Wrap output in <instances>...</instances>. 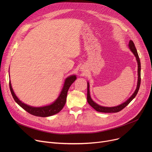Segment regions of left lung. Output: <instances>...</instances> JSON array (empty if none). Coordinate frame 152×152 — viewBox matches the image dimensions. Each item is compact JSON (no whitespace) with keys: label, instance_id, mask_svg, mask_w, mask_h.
<instances>
[{"label":"left lung","instance_id":"left-lung-1","mask_svg":"<svg viewBox=\"0 0 152 152\" xmlns=\"http://www.w3.org/2000/svg\"><path fill=\"white\" fill-rule=\"evenodd\" d=\"M129 48L131 50V51L133 53L134 56L136 58V60L137 62V73H138V79H137V87L136 89H135L134 92L132 94L131 96L127 99L126 102L124 103H121V105L116 106V107H103L101 105H99L97 103H95V102L93 101V100L91 99V95H90V90H89V83L87 82V102H88L89 104L96 111H99V112H102V113H117L122 110L123 108H124L129 103L135 98V97L136 96V95L139 91V87H140V70H141V66H140V59L139 57V55L137 53L136 48L135 47V45L133 42L132 41H129Z\"/></svg>","mask_w":152,"mask_h":152}]
</instances>
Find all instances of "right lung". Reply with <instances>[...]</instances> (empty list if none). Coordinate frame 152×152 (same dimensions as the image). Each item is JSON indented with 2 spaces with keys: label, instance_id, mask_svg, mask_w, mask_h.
I'll use <instances>...</instances> for the list:
<instances>
[{
  "label": "right lung",
  "instance_id": "1",
  "mask_svg": "<svg viewBox=\"0 0 152 152\" xmlns=\"http://www.w3.org/2000/svg\"><path fill=\"white\" fill-rule=\"evenodd\" d=\"M76 79V75H70L68 77H66L65 79V83H64L63 88L57 99L50 105L43 106V107H32L26 104L25 103L22 102L17 97V95H15L12 89L10 81L9 83V86H10V89L13 96V98L14 99L15 101L17 102L22 108L26 110L29 113L33 115L34 116H40V117H47V116H50L53 115L57 114L59 113L60 111L62 110V108H63L64 106H65L66 103L67 93L69 87L75 82Z\"/></svg>",
  "mask_w": 152,
  "mask_h": 152
}]
</instances>
